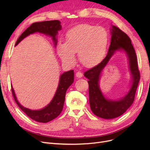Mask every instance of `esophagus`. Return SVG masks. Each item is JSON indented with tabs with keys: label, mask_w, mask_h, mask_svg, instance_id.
Here are the masks:
<instances>
[{
	"label": "esophagus",
	"mask_w": 150,
	"mask_h": 150,
	"mask_svg": "<svg viewBox=\"0 0 150 150\" xmlns=\"http://www.w3.org/2000/svg\"><path fill=\"white\" fill-rule=\"evenodd\" d=\"M76 76L77 78H82L83 73H82V72H77L76 73Z\"/></svg>",
	"instance_id": "1"
}]
</instances>
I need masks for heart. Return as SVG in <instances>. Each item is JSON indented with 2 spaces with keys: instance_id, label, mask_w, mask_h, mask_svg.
<instances>
[{
  "instance_id": "heart-1",
  "label": "heart",
  "mask_w": 150,
  "mask_h": 150,
  "mask_svg": "<svg viewBox=\"0 0 150 150\" xmlns=\"http://www.w3.org/2000/svg\"><path fill=\"white\" fill-rule=\"evenodd\" d=\"M109 34L103 27L80 24L67 32L65 42H59L57 52L61 59L69 65L76 63L75 54L87 67L96 65L105 56Z\"/></svg>"
}]
</instances>
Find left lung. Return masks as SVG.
I'll use <instances>...</instances> for the list:
<instances>
[{"mask_svg": "<svg viewBox=\"0 0 150 150\" xmlns=\"http://www.w3.org/2000/svg\"><path fill=\"white\" fill-rule=\"evenodd\" d=\"M110 34L111 43L106 57L99 64L84 73V76L89 79L88 82L91 110L96 116L106 120L120 116L131 106L140 79L137 56L131 39L115 25H111ZM117 52H124L128 59L131 75L130 87L125 96L117 99H110L104 96L102 92L99 81L102 70Z\"/></svg>", "mask_w": 150, "mask_h": 150, "instance_id": "8db88e82", "label": "left lung"}]
</instances>
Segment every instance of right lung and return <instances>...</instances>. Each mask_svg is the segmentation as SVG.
<instances>
[{"instance_id":"1","label":"right lung","mask_w":150,"mask_h":150,"mask_svg":"<svg viewBox=\"0 0 150 150\" xmlns=\"http://www.w3.org/2000/svg\"><path fill=\"white\" fill-rule=\"evenodd\" d=\"M61 29L62 25H61V22L57 20L35 22L21 35L17 40L15 46L28 35L39 33L51 38L54 46L56 47L58 32ZM74 76V73L73 70L63 72L60 76L57 88L52 100L47 106L40 110H33L22 106L18 101L12 86H11L12 93L16 103L22 111H24L32 120L45 123V122H49L55 119L60 115L63 109V106H64L66 91L73 83Z\"/></svg>"}]
</instances>
